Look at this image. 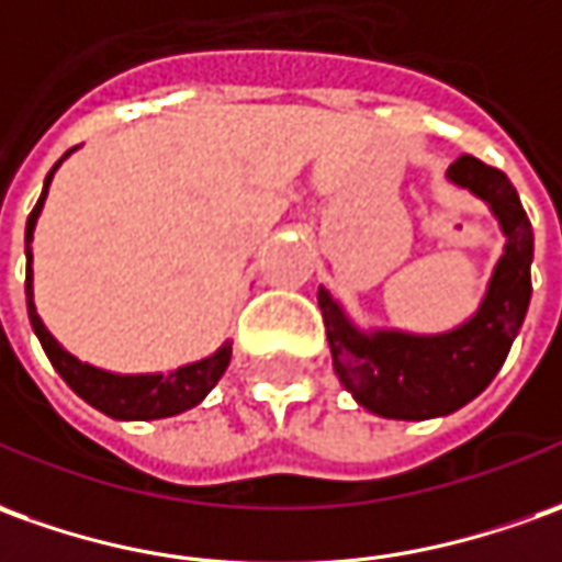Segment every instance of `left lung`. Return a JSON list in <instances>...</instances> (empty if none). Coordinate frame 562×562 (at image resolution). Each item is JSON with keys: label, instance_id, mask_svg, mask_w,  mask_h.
<instances>
[{"label": "left lung", "instance_id": "8db88e82", "mask_svg": "<svg viewBox=\"0 0 562 562\" xmlns=\"http://www.w3.org/2000/svg\"><path fill=\"white\" fill-rule=\"evenodd\" d=\"M447 177L486 201L505 235V254L495 262L481 308L465 324L431 336L367 333L348 321L327 290H318L333 370L351 397L382 419H435L474 401L502 370L532 296V226L517 189L474 156L456 158Z\"/></svg>", "mask_w": 562, "mask_h": 562}]
</instances>
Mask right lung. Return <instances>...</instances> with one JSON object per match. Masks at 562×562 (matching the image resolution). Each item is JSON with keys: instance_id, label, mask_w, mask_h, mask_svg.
<instances>
[{"instance_id": "1", "label": "right lung", "mask_w": 562, "mask_h": 562, "mask_svg": "<svg viewBox=\"0 0 562 562\" xmlns=\"http://www.w3.org/2000/svg\"><path fill=\"white\" fill-rule=\"evenodd\" d=\"M69 153H72V149H69ZM64 158L48 170L45 189H42V195H38L30 220H26V308H30V324H33V330H36L38 342H42L48 361L54 363V370L64 376V382H67L69 389L79 394L85 404H91L94 409H100V413L112 416V419L146 422L168 419V416L186 413V409H192L195 404H201V401L207 397V392L220 382V376L226 373V367H229L232 358V342H223L211 358H201V361L195 363L177 367V370H170V373L122 376V373H110V370H100V367H91V363H81L76 355H69L67 348L54 339L52 333H48V327L38 318L36 303H33V250H30V241H33V229H36V220L38 214H42L45 195H48L54 170L64 165Z\"/></svg>"}]
</instances>
